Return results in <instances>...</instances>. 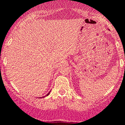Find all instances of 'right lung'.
Returning <instances> with one entry per match:
<instances>
[{
    "mask_svg": "<svg viewBox=\"0 0 125 125\" xmlns=\"http://www.w3.org/2000/svg\"><path fill=\"white\" fill-rule=\"evenodd\" d=\"M50 92H49V93H48V94H47V95H46V96H47V95H49V94H50ZM43 97H45V96H44V97H42V98H43ZM40 98H42V97H40Z\"/></svg>",
    "mask_w": 125,
    "mask_h": 125,
    "instance_id": "right-lung-1",
    "label": "right lung"
}]
</instances>
